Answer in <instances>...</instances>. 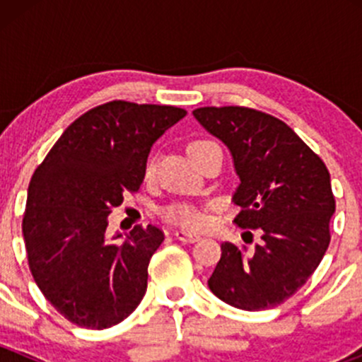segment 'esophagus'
Returning a JSON list of instances; mask_svg holds the SVG:
<instances>
[{
	"label": "esophagus",
	"mask_w": 362,
	"mask_h": 362,
	"mask_svg": "<svg viewBox=\"0 0 362 362\" xmlns=\"http://www.w3.org/2000/svg\"><path fill=\"white\" fill-rule=\"evenodd\" d=\"M175 238L180 240V242L184 243H196L202 240V236L196 235V233H189V231H184V229H178V231H175Z\"/></svg>",
	"instance_id": "34e87169"
}]
</instances>
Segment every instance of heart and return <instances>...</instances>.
<instances>
[{
    "mask_svg": "<svg viewBox=\"0 0 362 362\" xmlns=\"http://www.w3.org/2000/svg\"><path fill=\"white\" fill-rule=\"evenodd\" d=\"M204 144H210V141H194V144H191L189 151ZM152 171H154V168H152V164H148L147 175H152ZM164 217L170 222H173V224L184 226V228H202L204 224V215L199 210H196L194 206H191V204H173V206H170L164 211Z\"/></svg>",
    "mask_w": 362,
    "mask_h": 362,
    "instance_id": "1",
    "label": "heart"
}]
</instances>
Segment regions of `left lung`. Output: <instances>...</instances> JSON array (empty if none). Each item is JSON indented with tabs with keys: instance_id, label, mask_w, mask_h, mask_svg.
I'll return each instance as SVG.
<instances>
[{
	"instance_id": "8db88e82",
	"label": "left lung",
	"mask_w": 362,
	"mask_h": 362,
	"mask_svg": "<svg viewBox=\"0 0 362 362\" xmlns=\"http://www.w3.org/2000/svg\"><path fill=\"white\" fill-rule=\"evenodd\" d=\"M192 115L231 152L240 178L233 203L242 206L235 222L262 231L254 250L222 243L208 287L235 308H273L305 286L329 247L337 206L329 171L286 122L268 113L204 107Z\"/></svg>"
}]
</instances>
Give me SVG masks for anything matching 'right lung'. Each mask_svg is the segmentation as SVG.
<instances>
[{
    "mask_svg": "<svg viewBox=\"0 0 362 362\" xmlns=\"http://www.w3.org/2000/svg\"><path fill=\"white\" fill-rule=\"evenodd\" d=\"M187 112L110 101L69 124L28 189L23 235L29 269L69 322L107 329L134 312L164 235L148 224L108 238L112 208L140 189L151 148Z\"/></svg>",
    "mask_w": 362,
    "mask_h": 362,
    "instance_id": "1",
    "label": "right lung"
}]
</instances>
